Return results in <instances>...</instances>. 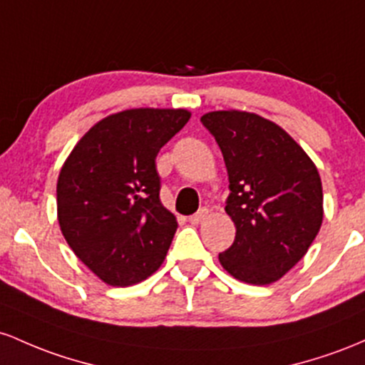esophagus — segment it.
<instances>
[{
	"label": "esophagus",
	"instance_id": "1",
	"mask_svg": "<svg viewBox=\"0 0 365 365\" xmlns=\"http://www.w3.org/2000/svg\"><path fill=\"white\" fill-rule=\"evenodd\" d=\"M207 217H208V208H200L195 215L190 217V222L195 224V226H198V224H202Z\"/></svg>",
	"mask_w": 365,
	"mask_h": 365
}]
</instances>
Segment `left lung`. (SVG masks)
I'll list each match as a JSON object with an SVG mask.
<instances>
[{
  "mask_svg": "<svg viewBox=\"0 0 365 365\" xmlns=\"http://www.w3.org/2000/svg\"><path fill=\"white\" fill-rule=\"evenodd\" d=\"M229 175L226 212L235 243L220 265L248 284L281 279L305 255L322 224L317 167L279 125L257 113L219 110L202 117Z\"/></svg>",
  "mask_w": 365,
  "mask_h": 365,
  "instance_id": "1",
  "label": "left lung"
}]
</instances>
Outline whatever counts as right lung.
<instances>
[{"instance_id":"1","label":"right lung","mask_w":365,"mask_h":365,"mask_svg":"<svg viewBox=\"0 0 365 365\" xmlns=\"http://www.w3.org/2000/svg\"><path fill=\"white\" fill-rule=\"evenodd\" d=\"M184 108H133L94 124L61 167V235L110 286H130L162 265L178 220L160 202L158 151L190 120Z\"/></svg>"}]
</instances>
